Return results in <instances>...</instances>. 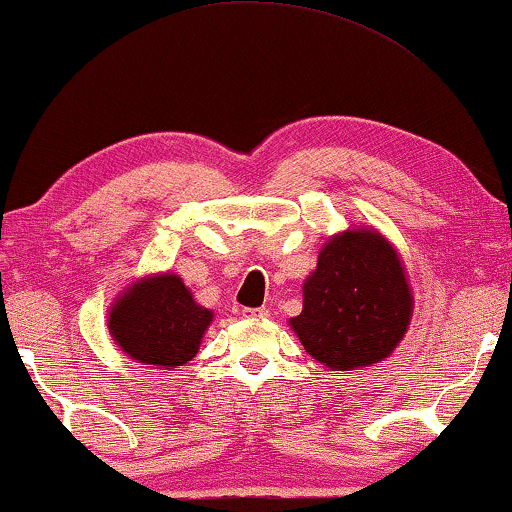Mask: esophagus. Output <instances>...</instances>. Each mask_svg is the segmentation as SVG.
<instances>
[{
  "label": "esophagus",
  "instance_id": "1",
  "mask_svg": "<svg viewBox=\"0 0 512 512\" xmlns=\"http://www.w3.org/2000/svg\"><path fill=\"white\" fill-rule=\"evenodd\" d=\"M241 316L248 320H264L268 316V311L264 307H244L241 309Z\"/></svg>",
  "mask_w": 512,
  "mask_h": 512
}]
</instances>
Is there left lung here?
<instances>
[{
    "label": "left lung",
    "instance_id": "8db88e82",
    "mask_svg": "<svg viewBox=\"0 0 512 512\" xmlns=\"http://www.w3.org/2000/svg\"><path fill=\"white\" fill-rule=\"evenodd\" d=\"M413 318V291L397 248L377 228L332 235L302 284L289 325L320 366L363 370L391 357Z\"/></svg>",
    "mask_w": 512,
    "mask_h": 512
}]
</instances>
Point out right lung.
I'll return each instance as SVG.
<instances>
[{
	"mask_svg": "<svg viewBox=\"0 0 512 512\" xmlns=\"http://www.w3.org/2000/svg\"><path fill=\"white\" fill-rule=\"evenodd\" d=\"M214 311L198 305L183 277L153 273L119 293L108 309V329L119 350L146 368L173 370L201 350Z\"/></svg>",
	"mask_w": 512,
	"mask_h": 512,
	"instance_id": "obj_1",
	"label": "right lung"
}]
</instances>
